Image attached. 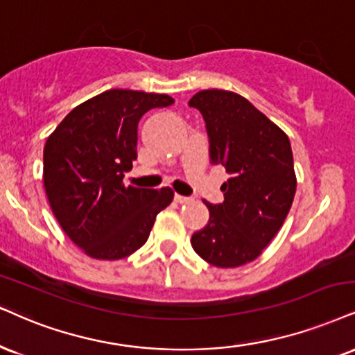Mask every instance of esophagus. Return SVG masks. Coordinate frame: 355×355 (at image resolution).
<instances>
[{
	"label": "esophagus",
	"mask_w": 355,
	"mask_h": 355,
	"mask_svg": "<svg viewBox=\"0 0 355 355\" xmlns=\"http://www.w3.org/2000/svg\"><path fill=\"white\" fill-rule=\"evenodd\" d=\"M174 200H176L178 204H187V202H191V198H184V196L176 194L174 196Z\"/></svg>",
	"instance_id": "34e87169"
}]
</instances>
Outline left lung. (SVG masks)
I'll list each match as a JSON object with an SVG mask.
<instances>
[{
  "instance_id": "8db88e82",
  "label": "left lung",
  "mask_w": 355,
  "mask_h": 355,
  "mask_svg": "<svg viewBox=\"0 0 355 355\" xmlns=\"http://www.w3.org/2000/svg\"><path fill=\"white\" fill-rule=\"evenodd\" d=\"M202 113L211 164L230 179L224 202L209 209V222L192 235L196 253L217 268L250 263L282 229L296 192L290 138L268 116L229 90H200L189 100Z\"/></svg>"
}]
</instances>
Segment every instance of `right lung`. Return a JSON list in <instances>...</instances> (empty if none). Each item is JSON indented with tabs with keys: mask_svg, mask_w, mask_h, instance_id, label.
I'll return each instance as SVG.
<instances>
[{
	"mask_svg": "<svg viewBox=\"0 0 355 355\" xmlns=\"http://www.w3.org/2000/svg\"><path fill=\"white\" fill-rule=\"evenodd\" d=\"M173 103L164 94L107 90L77 105L47 138L42 182L51 211L90 258L112 261L137 252L173 202L169 187L123 184L137 159L139 118Z\"/></svg>",
	"mask_w": 355,
	"mask_h": 355,
	"instance_id": "add662e5",
	"label": "right lung"
}]
</instances>
